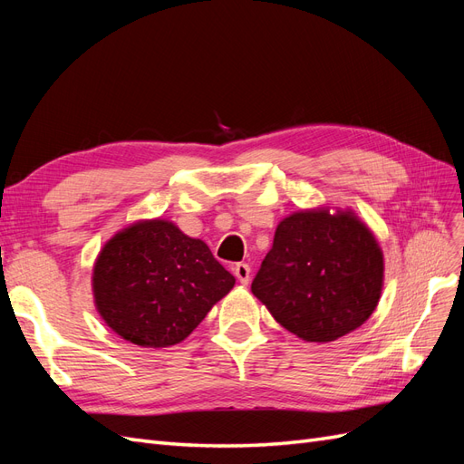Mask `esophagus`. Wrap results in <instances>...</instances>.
<instances>
[{
	"mask_svg": "<svg viewBox=\"0 0 464 464\" xmlns=\"http://www.w3.org/2000/svg\"><path fill=\"white\" fill-rule=\"evenodd\" d=\"M234 275H236L237 280H240L242 285H247V283H249V275H251L249 265H247V263H237V265H234Z\"/></svg>",
	"mask_w": 464,
	"mask_h": 464,
	"instance_id": "esophagus-1",
	"label": "esophagus"
}]
</instances>
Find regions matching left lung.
<instances>
[{"mask_svg":"<svg viewBox=\"0 0 464 464\" xmlns=\"http://www.w3.org/2000/svg\"><path fill=\"white\" fill-rule=\"evenodd\" d=\"M385 280L383 249L353 208H302L276 224L254 296L305 343H333L370 319Z\"/></svg>","mask_w":464,"mask_h":464,"instance_id":"left-lung-1","label":"left lung"}]
</instances>
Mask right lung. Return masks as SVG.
Listing matches in <instances>:
<instances>
[{
	"instance_id": "right-lung-1",
	"label": "right lung",
	"mask_w": 464,
	"mask_h": 464,
	"mask_svg": "<svg viewBox=\"0 0 464 464\" xmlns=\"http://www.w3.org/2000/svg\"><path fill=\"white\" fill-rule=\"evenodd\" d=\"M91 285L98 315L118 336L166 348L188 339L236 278L176 222L143 218L98 251Z\"/></svg>"
}]
</instances>
